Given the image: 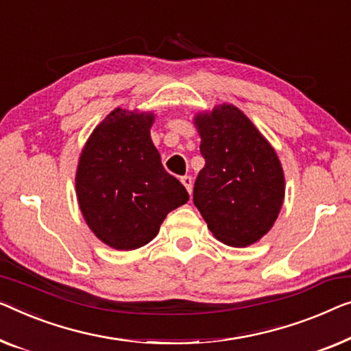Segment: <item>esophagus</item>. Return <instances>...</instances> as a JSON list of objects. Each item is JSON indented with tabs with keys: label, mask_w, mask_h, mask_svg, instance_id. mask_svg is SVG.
Wrapping results in <instances>:
<instances>
[{
	"label": "esophagus",
	"mask_w": 351,
	"mask_h": 351,
	"mask_svg": "<svg viewBox=\"0 0 351 351\" xmlns=\"http://www.w3.org/2000/svg\"><path fill=\"white\" fill-rule=\"evenodd\" d=\"M181 182H182V186L186 187L187 189V192L189 193H192V186H193V180H192V176H181Z\"/></svg>",
	"instance_id": "1"
}]
</instances>
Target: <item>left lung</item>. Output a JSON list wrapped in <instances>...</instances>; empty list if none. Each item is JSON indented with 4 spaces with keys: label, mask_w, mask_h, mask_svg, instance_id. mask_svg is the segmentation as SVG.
Returning a JSON list of instances; mask_svg holds the SVG:
<instances>
[{
    "label": "left lung",
    "mask_w": 351,
    "mask_h": 351,
    "mask_svg": "<svg viewBox=\"0 0 351 351\" xmlns=\"http://www.w3.org/2000/svg\"><path fill=\"white\" fill-rule=\"evenodd\" d=\"M205 167L193 184V205L214 237L245 247L269 232L285 193L284 171L266 138L237 107L197 114Z\"/></svg>",
    "instance_id": "obj_1"
}]
</instances>
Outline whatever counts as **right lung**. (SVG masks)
<instances>
[{
    "instance_id": "add662e5",
    "label": "right lung",
    "mask_w": 351,
    "mask_h": 351,
    "mask_svg": "<svg viewBox=\"0 0 351 351\" xmlns=\"http://www.w3.org/2000/svg\"><path fill=\"white\" fill-rule=\"evenodd\" d=\"M154 114L117 108L94 129L78 160V205L93 233L118 250L148 244L167 214L189 200L153 145Z\"/></svg>"
}]
</instances>
